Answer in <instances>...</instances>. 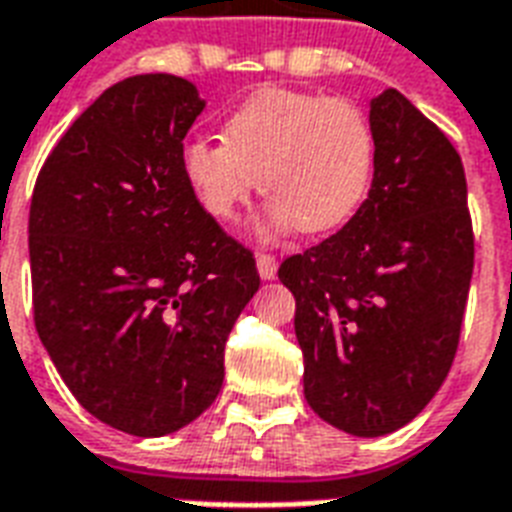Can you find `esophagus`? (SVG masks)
Instances as JSON below:
<instances>
[{
  "label": "esophagus",
  "instance_id": "1",
  "mask_svg": "<svg viewBox=\"0 0 512 512\" xmlns=\"http://www.w3.org/2000/svg\"><path fill=\"white\" fill-rule=\"evenodd\" d=\"M276 271H279V260L273 255H257V273H260V279L271 281L276 279Z\"/></svg>",
  "mask_w": 512,
  "mask_h": 512
}]
</instances>
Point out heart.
I'll return each mask as SVG.
<instances>
[{
    "mask_svg": "<svg viewBox=\"0 0 512 512\" xmlns=\"http://www.w3.org/2000/svg\"><path fill=\"white\" fill-rule=\"evenodd\" d=\"M374 170V135L364 111L342 98L263 87L233 108L223 140L191 138L180 172L201 207L233 220L260 185L271 204L263 236L289 228L329 231L364 201Z\"/></svg>",
    "mask_w": 512,
    "mask_h": 512,
    "instance_id": "heart-1",
    "label": "heart"
}]
</instances>
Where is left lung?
Returning a JSON list of instances; mask_svg holds the SVG:
<instances>
[{"mask_svg":"<svg viewBox=\"0 0 512 512\" xmlns=\"http://www.w3.org/2000/svg\"><path fill=\"white\" fill-rule=\"evenodd\" d=\"M374 177L358 212L303 255L295 295L305 401L358 438L404 428L452 369L473 276L460 154L398 90L369 103Z\"/></svg>","mask_w":512,"mask_h":512,"instance_id":"8db88e82","label":"left lung"}]
</instances>
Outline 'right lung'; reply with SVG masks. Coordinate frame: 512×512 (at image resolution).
<instances>
[{
  "label": "right lung",
  "instance_id": "1",
  "mask_svg": "<svg viewBox=\"0 0 512 512\" xmlns=\"http://www.w3.org/2000/svg\"><path fill=\"white\" fill-rule=\"evenodd\" d=\"M172 74L108 87L47 156L28 215L39 340L76 401L130 436L193 422L223 388L255 257L180 172L204 111Z\"/></svg>",
  "mask_w": 512,
  "mask_h": 512
}]
</instances>
